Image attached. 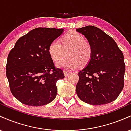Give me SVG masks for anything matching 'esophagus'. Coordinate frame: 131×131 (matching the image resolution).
Segmentation results:
<instances>
[{"label":"esophagus","instance_id":"34e87169","mask_svg":"<svg viewBox=\"0 0 131 131\" xmlns=\"http://www.w3.org/2000/svg\"><path fill=\"white\" fill-rule=\"evenodd\" d=\"M63 73H64V76H67L69 74H70V72L68 71H64Z\"/></svg>","mask_w":131,"mask_h":131}]
</instances>
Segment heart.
I'll return each mask as SVG.
<instances>
[{
    "instance_id": "1",
    "label": "heart",
    "mask_w": 131,
    "mask_h": 131,
    "mask_svg": "<svg viewBox=\"0 0 131 131\" xmlns=\"http://www.w3.org/2000/svg\"><path fill=\"white\" fill-rule=\"evenodd\" d=\"M68 57L62 58L57 63L56 66L60 68L73 70L82 64L89 61L92 55L91 46L85 41L84 37L75 31L67 32L60 41L55 39L49 46V52L52 59L58 61L63 56L64 49H69Z\"/></svg>"
}]
</instances>
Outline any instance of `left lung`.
Instances as JSON below:
<instances>
[{
  "label": "left lung",
  "instance_id": "obj_1",
  "mask_svg": "<svg viewBox=\"0 0 131 131\" xmlns=\"http://www.w3.org/2000/svg\"><path fill=\"white\" fill-rule=\"evenodd\" d=\"M76 31L84 36L92 49L86 67L78 73V97L93 105L114 101L124 87L125 64L122 52L112 37L97 27L87 26Z\"/></svg>",
  "mask_w": 131,
  "mask_h": 131
}]
</instances>
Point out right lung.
<instances>
[{
  "label": "right lung",
  "instance_id": "obj_1",
  "mask_svg": "<svg viewBox=\"0 0 131 131\" xmlns=\"http://www.w3.org/2000/svg\"><path fill=\"white\" fill-rule=\"evenodd\" d=\"M64 29L38 28L16 41L7 58L6 75L13 95L23 104L42 106L57 96V81L64 78L55 68L49 46Z\"/></svg>",
  "mask_w": 131,
  "mask_h": 131
}]
</instances>
